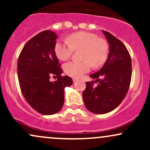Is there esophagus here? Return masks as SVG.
I'll use <instances>...</instances> for the list:
<instances>
[{"label":"esophagus","instance_id":"34e87169","mask_svg":"<svg viewBox=\"0 0 150 150\" xmlns=\"http://www.w3.org/2000/svg\"><path fill=\"white\" fill-rule=\"evenodd\" d=\"M73 81L74 83H75V82H77V81H78V79H77V78H73Z\"/></svg>","mask_w":150,"mask_h":150}]
</instances>
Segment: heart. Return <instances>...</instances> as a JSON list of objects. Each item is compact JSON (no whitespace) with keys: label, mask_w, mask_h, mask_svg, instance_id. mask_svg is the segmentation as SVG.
<instances>
[{"label":"heart","mask_w":150,"mask_h":150,"mask_svg":"<svg viewBox=\"0 0 150 150\" xmlns=\"http://www.w3.org/2000/svg\"><path fill=\"white\" fill-rule=\"evenodd\" d=\"M67 42H58L55 45L56 56L66 61L73 51L82 50L81 58L83 61H71L65 63L64 70L70 77H80L90 70L91 65L99 68L104 64L108 55V45L106 40L96 34L87 32H79L68 37Z\"/></svg>","instance_id":"obj_1"}]
</instances>
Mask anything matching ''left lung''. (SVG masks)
<instances>
[{"instance_id":"left-lung-1","label":"left lung","mask_w":150,"mask_h":150,"mask_svg":"<svg viewBox=\"0 0 150 150\" xmlns=\"http://www.w3.org/2000/svg\"><path fill=\"white\" fill-rule=\"evenodd\" d=\"M109 44L107 60L100 70L89 76L94 82H86L82 92L85 107L90 112L104 114L118 107L128 92L132 75L131 58L119 39L102 31Z\"/></svg>"}]
</instances>
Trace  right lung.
I'll list each match as a JSON object with an SVG mask.
<instances>
[{"instance_id": "obj_1", "label": "right lung", "mask_w": 150, "mask_h": 150, "mask_svg": "<svg viewBox=\"0 0 150 150\" xmlns=\"http://www.w3.org/2000/svg\"><path fill=\"white\" fill-rule=\"evenodd\" d=\"M58 36L46 30L29 40L24 46L18 61V76L22 93L34 110L43 115L58 113L64 104V89L73 84L63 70L55 52ZM51 75L58 77L51 82Z\"/></svg>"}]
</instances>
